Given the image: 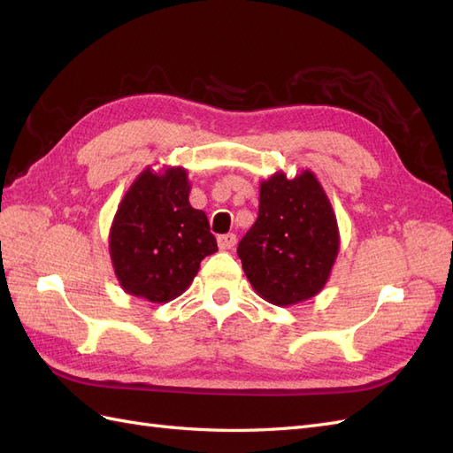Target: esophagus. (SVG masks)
<instances>
[{
	"label": "esophagus",
	"instance_id": "obj_1",
	"mask_svg": "<svg viewBox=\"0 0 453 453\" xmlns=\"http://www.w3.org/2000/svg\"><path fill=\"white\" fill-rule=\"evenodd\" d=\"M236 242H238L236 234H230V232H228V234H223V236H219V238H217L219 248H221L223 251H226V250H234Z\"/></svg>",
	"mask_w": 453,
	"mask_h": 453
}]
</instances>
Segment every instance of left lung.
Masks as SVG:
<instances>
[{"mask_svg":"<svg viewBox=\"0 0 453 453\" xmlns=\"http://www.w3.org/2000/svg\"><path fill=\"white\" fill-rule=\"evenodd\" d=\"M338 248L333 205L310 170L295 180L278 172L260 183L258 217L238 243L258 296L276 306L315 296L331 276Z\"/></svg>","mask_w":453,"mask_h":453,"instance_id":"8db88e82","label":"left lung"}]
</instances>
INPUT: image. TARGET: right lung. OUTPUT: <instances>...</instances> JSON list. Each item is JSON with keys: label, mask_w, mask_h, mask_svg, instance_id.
<instances>
[{"label": "right lung", "mask_w": 453, "mask_h": 453, "mask_svg": "<svg viewBox=\"0 0 453 453\" xmlns=\"http://www.w3.org/2000/svg\"><path fill=\"white\" fill-rule=\"evenodd\" d=\"M188 193L185 168H145L119 203L109 253L128 295L170 303L193 283L202 258L217 251L208 217L188 203Z\"/></svg>", "instance_id": "right-lung-1"}]
</instances>
